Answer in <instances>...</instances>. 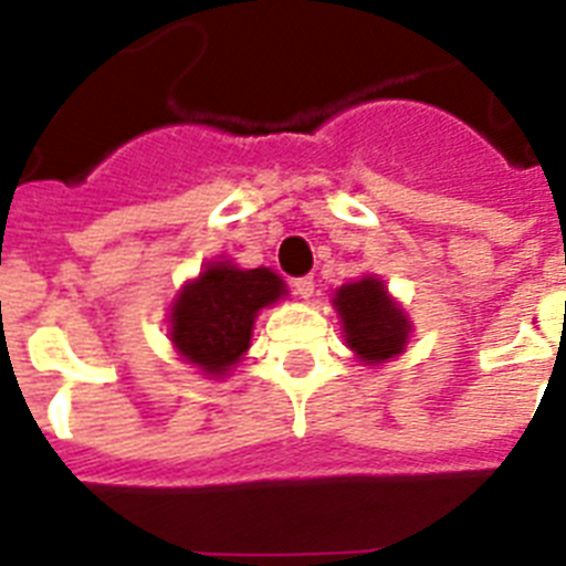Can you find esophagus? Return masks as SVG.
Listing matches in <instances>:
<instances>
[{
  "instance_id": "34e87169",
  "label": "esophagus",
  "mask_w": 566,
  "mask_h": 566,
  "mask_svg": "<svg viewBox=\"0 0 566 566\" xmlns=\"http://www.w3.org/2000/svg\"><path fill=\"white\" fill-rule=\"evenodd\" d=\"M293 291H296L298 298H311L313 291H316V284H313L311 275H302V279H296V282H293Z\"/></svg>"
}]
</instances>
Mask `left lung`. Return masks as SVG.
<instances>
[{"label": "left lung", "instance_id": "1", "mask_svg": "<svg viewBox=\"0 0 566 566\" xmlns=\"http://www.w3.org/2000/svg\"><path fill=\"white\" fill-rule=\"evenodd\" d=\"M334 311L342 322L345 345L363 365L391 363L411 339V319L406 307L388 293L386 282L365 273L356 282L342 284L334 293Z\"/></svg>", "mask_w": 566, "mask_h": 566}]
</instances>
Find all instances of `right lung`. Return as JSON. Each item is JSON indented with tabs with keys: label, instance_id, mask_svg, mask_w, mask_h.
Segmentation results:
<instances>
[{
	"label": "right lung",
	"instance_id": "add662e5",
	"mask_svg": "<svg viewBox=\"0 0 566 566\" xmlns=\"http://www.w3.org/2000/svg\"><path fill=\"white\" fill-rule=\"evenodd\" d=\"M284 296L287 284L270 268L244 270L230 259L207 261L201 273L180 284L166 316V336L198 374L224 379L250 350L259 313Z\"/></svg>",
	"mask_w": 566,
	"mask_h": 566
}]
</instances>
